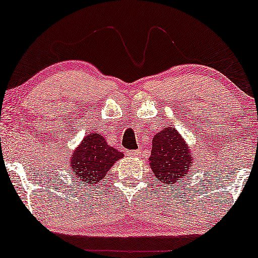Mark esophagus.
<instances>
[{
    "mask_svg": "<svg viewBox=\"0 0 258 258\" xmlns=\"http://www.w3.org/2000/svg\"><path fill=\"white\" fill-rule=\"evenodd\" d=\"M129 155H132V157H140V154H141V151L140 149H136V151H132V152H128Z\"/></svg>",
    "mask_w": 258,
    "mask_h": 258,
    "instance_id": "obj_1",
    "label": "esophagus"
}]
</instances>
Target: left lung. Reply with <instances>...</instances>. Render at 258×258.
Returning a JSON list of instances; mask_svg holds the SVG:
<instances>
[{
  "instance_id": "1",
  "label": "left lung",
  "mask_w": 258,
  "mask_h": 258,
  "mask_svg": "<svg viewBox=\"0 0 258 258\" xmlns=\"http://www.w3.org/2000/svg\"><path fill=\"white\" fill-rule=\"evenodd\" d=\"M194 157L176 129L165 128L153 138L149 166L159 182L179 183L191 170Z\"/></svg>"
}]
</instances>
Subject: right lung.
Wrapping results in <instances>:
<instances>
[{"mask_svg": "<svg viewBox=\"0 0 258 258\" xmlns=\"http://www.w3.org/2000/svg\"><path fill=\"white\" fill-rule=\"evenodd\" d=\"M122 157V152L110 147L103 136L95 133L90 134L72 155V176L75 180L93 185L104 179L111 166Z\"/></svg>", "mask_w": 258, "mask_h": 258, "instance_id": "obj_1", "label": "right lung"}]
</instances>
